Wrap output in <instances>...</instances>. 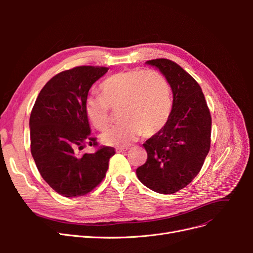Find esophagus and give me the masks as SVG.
Wrapping results in <instances>:
<instances>
[{
    "label": "esophagus",
    "mask_w": 253,
    "mask_h": 253,
    "mask_svg": "<svg viewBox=\"0 0 253 253\" xmlns=\"http://www.w3.org/2000/svg\"><path fill=\"white\" fill-rule=\"evenodd\" d=\"M116 150L117 152H126L128 150V147H121V148H117Z\"/></svg>",
    "instance_id": "1"
}]
</instances>
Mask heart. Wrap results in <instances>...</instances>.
<instances>
[{
	"label": "heart",
	"mask_w": 253,
	"mask_h": 253,
	"mask_svg": "<svg viewBox=\"0 0 253 253\" xmlns=\"http://www.w3.org/2000/svg\"><path fill=\"white\" fill-rule=\"evenodd\" d=\"M101 95L88 96L84 112L89 122L103 131L111 122V109L119 111L121 124L105 131L100 139L113 147H126L140 134L150 137L166 126L172 113L169 82L153 70L119 72L100 84Z\"/></svg>",
	"instance_id": "obj_1"
}]
</instances>
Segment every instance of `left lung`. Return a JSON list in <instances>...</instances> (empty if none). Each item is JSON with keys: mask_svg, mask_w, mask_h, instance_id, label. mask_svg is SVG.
Returning a JSON list of instances; mask_svg holds the SVG:
<instances>
[{"mask_svg": "<svg viewBox=\"0 0 253 253\" xmlns=\"http://www.w3.org/2000/svg\"><path fill=\"white\" fill-rule=\"evenodd\" d=\"M147 63L157 67L173 91L172 113L166 126L143 143L148 153L136 174L145 187L162 194L185 188L200 173L211 143V115L195 79L169 59Z\"/></svg>", "mask_w": 253, "mask_h": 253, "instance_id": "obj_1", "label": "left lung"}]
</instances>
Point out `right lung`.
Masks as SVG:
<instances>
[{"label": "right lung", "mask_w": 253, "mask_h": 253, "mask_svg": "<svg viewBox=\"0 0 253 253\" xmlns=\"http://www.w3.org/2000/svg\"><path fill=\"white\" fill-rule=\"evenodd\" d=\"M102 66H77L57 74L44 85L29 119L30 151L43 179L60 195L89 193L105 177L112 147L79 154L85 144L98 147L90 135L84 103L91 85L108 72Z\"/></svg>", "instance_id": "add662e5"}]
</instances>
